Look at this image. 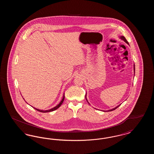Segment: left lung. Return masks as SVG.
Instances as JSON below:
<instances>
[{"instance_id":"8db88e82","label":"left lung","mask_w":154,"mask_h":154,"mask_svg":"<svg viewBox=\"0 0 154 154\" xmlns=\"http://www.w3.org/2000/svg\"><path fill=\"white\" fill-rule=\"evenodd\" d=\"M120 38H121V39H122V40H124L125 42V43H126L127 44H129V43H128V41L126 40V39L125 38V37L124 36H122L120 37ZM134 74H135V66H134ZM85 97H86V100H87V97H86V95H85ZM87 102H88V100H87ZM120 105H121V104H119V106H117L116 107H115V108H114V109H111V110H108V111H112V110H116V109L117 108H118V107H119V106Z\"/></svg>"}]
</instances>
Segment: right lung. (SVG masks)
Listing matches in <instances>:
<instances>
[{
    "label": "right lung",
    "instance_id": "add662e5",
    "mask_svg": "<svg viewBox=\"0 0 154 154\" xmlns=\"http://www.w3.org/2000/svg\"><path fill=\"white\" fill-rule=\"evenodd\" d=\"M64 99H65V95L63 94V99H62V100H61V102L59 103V104H58L57 106H55V107H54V108H52L51 109H50V110H39V109H36V108H35V107H33L35 110H37L38 111H40V112H51V111H54V110H57V109H58L59 107L62 105V103L63 102V100H64Z\"/></svg>",
    "mask_w": 154,
    "mask_h": 154
}]
</instances>
